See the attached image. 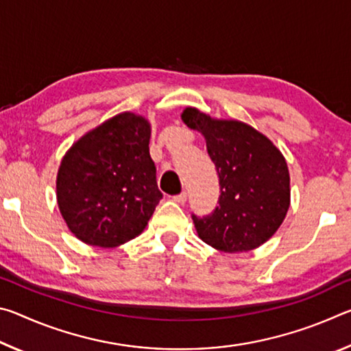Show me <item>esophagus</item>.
Returning <instances> with one entry per match:
<instances>
[{
	"mask_svg": "<svg viewBox=\"0 0 351 351\" xmlns=\"http://www.w3.org/2000/svg\"><path fill=\"white\" fill-rule=\"evenodd\" d=\"M173 201L178 204H184L187 201V192H182L180 195H176V197H173Z\"/></svg>",
	"mask_w": 351,
	"mask_h": 351,
	"instance_id": "esophagus-1",
	"label": "esophagus"
}]
</instances>
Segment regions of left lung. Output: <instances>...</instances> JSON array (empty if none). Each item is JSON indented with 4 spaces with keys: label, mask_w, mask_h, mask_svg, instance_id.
<instances>
[{
    "label": "left lung",
    "mask_w": 351,
    "mask_h": 351,
    "mask_svg": "<svg viewBox=\"0 0 351 351\" xmlns=\"http://www.w3.org/2000/svg\"><path fill=\"white\" fill-rule=\"evenodd\" d=\"M190 130L204 136L219 178L218 206L192 217L201 240L221 252L257 249L280 228L291 204L287 159L268 136L237 119H218L195 106L181 112Z\"/></svg>",
    "instance_id": "obj_1"
}]
</instances>
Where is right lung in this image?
<instances>
[{
	"instance_id": "right-lung-1",
	"label": "right lung",
	"mask_w": 351,
	"mask_h": 351,
	"mask_svg": "<svg viewBox=\"0 0 351 351\" xmlns=\"http://www.w3.org/2000/svg\"><path fill=\"white\" fill-rule=\"evenodd\" d=\"M152 123L123 111L68 148L57 171V204L75 239L117 247L144 232L162 193L150 158Z\"/></svg>"
}]
</instances>
